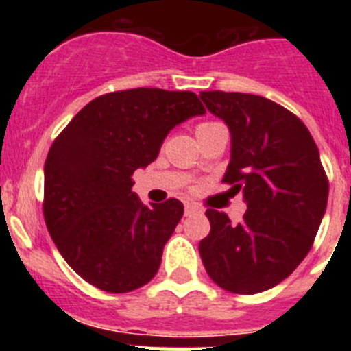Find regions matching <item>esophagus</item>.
<instances>
[{
    "instance_id": "obj_1",
    "label": "esophagus",
    "mask_w": 351,
    "mask_h": 351,
    "mask_svg": "<svg viewBox=\"0 0 351 351\" xmlns=\"http://www.w3.org/2000/svg\"><path fill=\"white\" fill-rule=\"evenodd\" d=\"M195 213H198V207L193 206V204H186V207H184L186 216H191V214H195Z\"/></svg>"
}]
</instances>
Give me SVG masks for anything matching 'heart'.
I'll use <instances>...</instances> for the list:
<instances>
[{"label": "heart", "mask_w": 351, "mask_h": 351, "mask_svg": "<svg viewBox=\"0 0 351 351\" xmlns=\"http://www.w3.org/2000/svg\"><path fill=\"white\" fill-rule=\"evenodd\" d=\"M216 125H219V123H214V121H206V123H200V125L197 126V133L202 132V130H206V128H210V126H216Z\"/></svg>", "instance_id": "b5f03b06"}]
</instances>
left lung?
Returning <instances> with one entry per match:
<instances>
[{"mask_svg": "<svg viewBox=\"0 0 351 351\" xmlns=\"http://www.w3.org/2000/svg\"><path fill=\"white\" fill-rule=\"evenodd\" d=\"M200 98L230 128L223 182L243 191L247 209L241 223L207 209L210 232L198 251L218 287L253 295L281 283L309 253L327 207V173L311 133L288 108L247 93Z\"/></svg>", "mask_w": 351, "mask_h": 351, "instance_id": "left-lung-1", "label": "left lung"}]
</instances>
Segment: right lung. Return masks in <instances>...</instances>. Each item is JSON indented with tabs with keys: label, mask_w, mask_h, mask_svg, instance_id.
Returning <instances> with one entry per match:
<instances>
[{
	"label": "right lung",
	"mask_w": 351,
	"mask_h": 351,
	"mask_svg": "<svg viewBox=\"0 0 351 351\" xmlns=\"http://www.w3.org/2000/svg\"><path fill=\"white\" fill-rule=\"evenodd\" d=\"M204 112L191 91H114L89 101L52 142L43 218L63 258L89 285L126 293L154 278L184 206L178 198L144 206L132 176L156 160L173 126Z\"/></svg>",
	"instance_id": "right-lung-1"
}]
</instances>
